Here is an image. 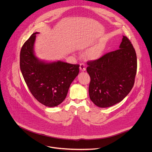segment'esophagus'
<instances>
[{
  "label": "esophagus",
  "instance_id": "34e87169",
  "mask_svg": "<svg viewBox=\"0 0 152 152\" xmlns=\"http://www.w3.org/2000/svg\"><path fill=\"white\" fill-rule=\"evenodd\" d=\"M80 70L81 71H85L86 70V67H85V64H83V63L80 64Z\"/></svg>",
  "mask_w": 152,
  "mask_h": 152
}]
</instances>
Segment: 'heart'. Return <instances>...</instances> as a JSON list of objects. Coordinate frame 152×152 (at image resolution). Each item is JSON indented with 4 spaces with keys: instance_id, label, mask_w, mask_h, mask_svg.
Here are the masks:
<instances>
[{
    "instance_id": "obj_1",
    "label": "heart",
    "mask_w": 152,
    "mask_h": 152,
    "mask_svg": "<svg viewBox=\"0 0 152 152\" xmlns=\"http://www.w3.org/2000/svg\"><path fill=\"white\" fill-rule=\"evenodd\" d=\"M102 47L100 45H96L91 49L87 53V57L92 60H95L99 57L102 52Z\"/></svg>"
}]
</instances>
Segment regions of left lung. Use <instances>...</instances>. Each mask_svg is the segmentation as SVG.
<instances>
[{
  "instance_id": "obj_1",
  "label": "left lung",
  "mask_w": 152,
  "mask_h": 152,
  "mask_svg": "<svg viewBox=\"0 0 152 152\" xmlns=\"http://www.w3.org/2000/svg\"><path fill=\"white\" fill-rule=\"evenodd\" d=\"M119 48L88 63L86 71L91 77L89 97L101 108L119 103L134 86L137 66L136 51L126 36Z\"/></svg>"
}]
</instances>
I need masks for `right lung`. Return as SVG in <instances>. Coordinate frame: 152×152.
<instances>
[{"label": "right lung", "mask_w": 152, "mask_h": 152, "mask_svg": "<svg viewBox=\"0 0 152 152\" xmlns=\"http://www.w3.org/2000/svg\"><path fill=\"white\" fill-rule=\"evenodd\" d=\"M37 34L33 33L21 48L20 69L34 97L45 106L54 107L65 99L72 82L79 74V65L39 60L34 50Z\"/></svg>", "instance_id": "1"}]
</instances>
